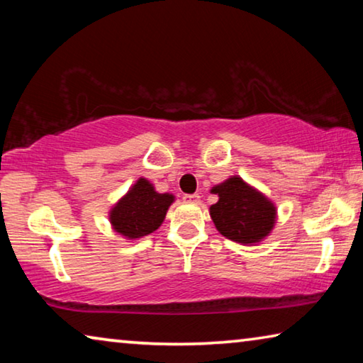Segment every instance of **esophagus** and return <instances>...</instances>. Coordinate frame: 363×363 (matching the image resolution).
<instances>
[{
  "label": "esophagus",
  "instance_id": "1",
  "mask_svg": "<svg viewBox=\"0 0 363 363\" xmlns=\"http://www.w3.org/2000/svg\"><path fill=\"white\" fill-rule=\"evenodd\" d=\"M201 196L199 194H192V195H184V201H187V203H199Z\"/></svg>",
  "mask_w": 363,
  "mask_h": 363
}]
</instances>
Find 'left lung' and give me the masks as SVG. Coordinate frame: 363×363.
Here are the masks:
<instances>
[{"mask_svg":"<svg viewBox=\"0 0 363 363\" xmlns=\"http://www.w3.org/2000/svg\"><path fill=\"white\" fill-rule=\"evenodd\" d=\"M211 194L219 196L210 206V216L220 235L242 245H256L272 232L277 208L240 176H230L214 186Z\"/></svg>","mask_w":363,"mask_h":363,"instance_id":"obj_1","label":"left lung"}]
</instances>
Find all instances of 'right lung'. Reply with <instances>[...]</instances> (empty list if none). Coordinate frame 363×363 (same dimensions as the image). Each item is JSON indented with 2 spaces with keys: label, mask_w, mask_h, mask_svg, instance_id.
Returning a JSON list of instances; mask_svg holds the SVG:
<instances>
[{
  "label": "right lung",
  "mask_w": 363,
  "mask_h": 363,
  "mask_svg": "<svg viewBox=\"0 0 363 363\" xmlns=\"http://www.w3.org/2000/svg\"><path fill=\"white\" fill-rule=\"evenodd\" d=\"M173 201V194H158L149 179L139 177L108 211L110 224L126 240L143 238L163 224Z\"/></svg>",
  "instance_id": "right-lung-1"
}]
</instances>
